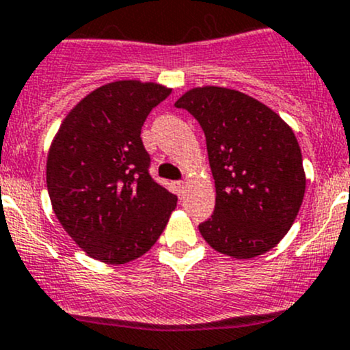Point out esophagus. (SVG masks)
Instances as JSON below:
<instances>
[{
  "label": "esophagus",
  "mask_w": 350,
  "mask_h": 350,
  "mask_svg": "<svg viewBox=\"0 0 350 350\" xmlns=\"http://www.w3.org/2000/svg\"><path fill=\"white\" fill-rule=\"evenodd\" d=\"M174 187H176V193H178L179 196H181L183 191H185V181H176L174 183Z\"/></svg>",
  "instance_id": "1"
}]
</instances>
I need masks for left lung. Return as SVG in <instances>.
<instances>
[{
    "label": "left lung",
    "mask_w": 350,
    "mask_h": 350,
    "mask_svg": "<svg viewBox=\"0 0 350 350\" xmlns=\"http://www.w3.org/2000/svg\"><path fill=\"white\" fill-rule=\"evenodd\" d=\"M203 127L216 187L215 213L200 224L211 248L238 260L267 253L292 228L305 171L292 127L240 90L204 85L176 102Z\"/></svg>",
    "instance_id": "8db88e82"
}]
</instances>
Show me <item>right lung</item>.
I'll list each match as a JSON object with an SVG mask.
<instances>
[{
	"label": "right lung",
	"mask_w": 350,
	"mask_h": 350,
	"mask_svg": "<svg viewBox=\"0 0 350 350\" xmlns=\"http://www.w3.org/2000/svg\"><path fill=\"white\" fill-rule=\"evenodd\" d=\"M172 88L117 80L75 105L51 141L46 187L72 240L95 260L122 265L159 240L178 198L149 176L141 139L149 112Z\"/></svg>",
	"instance_id": "right-lung-1"
}]
</instances>
